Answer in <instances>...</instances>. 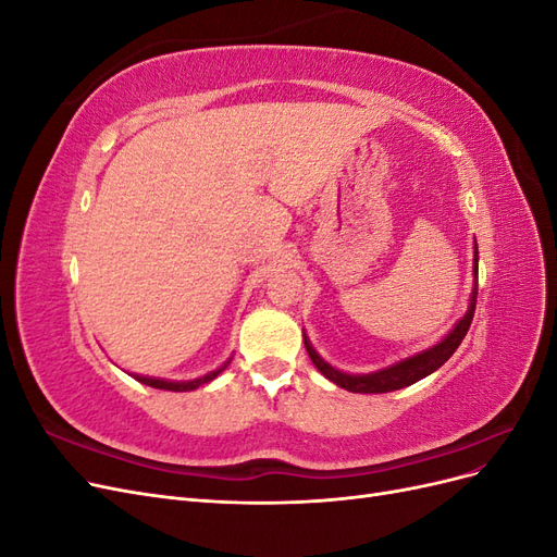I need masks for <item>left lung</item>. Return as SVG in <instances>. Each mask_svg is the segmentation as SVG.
Returning a JSON list of instances; mask_svg holds the SVG:
<instances>
[{"instance_id": "8db88e82", "label": "left lung", "mask_w": 557, "mask_h": 557, "mask_svg": "<svg viewBox=\"0 0 557 557\" xmlns=\"http://www.w3.org/2000/svg\"><path fill=\"white\" fill-rule=\"evenodd\" d=\"M471 272H474V285H471V295H469V307L467 313L458 320V323L453 325V330L444 336L442 342H436L434 346L425 348V350H418L413 356L397 360L393 364H387L383 369H376V372H369V374H348L342 372V369L332 367L327 360H323L318 356V350L311 346L307 332L301 330V336H305V346L311 362L318 367V372L323 374L325 379H330L332 383H336L339 387L348 393H393L399 391V387H407L420 379L430 376L432 372H436L453 352L458 348L465 339V334L471 325V318H474V309H476V278H479V246L474 242V264H471Z\"/></svg>"}]
</instances>
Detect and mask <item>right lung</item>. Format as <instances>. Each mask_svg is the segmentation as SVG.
Wrapping results in <instances>:
<instances>
[{"label": "right lung", "instance_id": "obj_1", "mask_svg": "<svg viewBox=\"0 0 557 557\" xmlns=\"http://www.w3.org/2000/svg\"><path fill=\"white\" fill-rule=\"evenodd\" d=\"M232 362V358L230 360H225L221 367L218 369H213V372H209V374H205V376H197V379H190V381H166V379H156V376H141V374H129L132 379H137L139 383H144V385H150V387H160V391H172V393H188V391H195V387H199V385H205V383H209V381H213L218 374L221 372H225V367Z\"/></svg>", "mask_w": 557, "mask_h": 557}]
</instances>
